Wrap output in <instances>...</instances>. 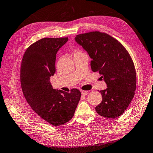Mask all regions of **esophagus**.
<instances>
[{
  "mask_svg": "<svg viewBox=\"0 0 153 153\" xmlns=\"http://www.w3.org/2000/svg\"><path fill=\"white\" fill-rule=\"evenodd\" d=\"M80 91H81V93H82V95H87V94H88V91L80 90Z\"/></svg>",
  "mask_w": 153,
  "mask_h": 153,
  "instance_id": "obj_1",
  "label": "esophagus"
}]
</instances>
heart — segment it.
<instances>
[{"instance_id":"heart-1","label":"heart","mask_w":153,"mask_h":153,"mask_svg":"<svg viewBox=\"0 0 153 153\" xmlns=\"http://www.w3.org/2000/svg\"><path fill=\"white\" fill-rule=\"evenodd\" d=\"M80 53V52L79 50H76L75 52H74V55H76V54H77V53Z\"/></svg>"}]
</instances>
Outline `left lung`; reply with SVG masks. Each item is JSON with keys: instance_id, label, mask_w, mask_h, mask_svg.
<instances>
[{"instance_id": "left-lung-1", "label": "left lung", "mask_w": 153, "mask_h": 153, "mask_svg": "<svg viewBox=\"0 0 153 153\" xmlns=\"http://www.w3.org/2000/svg\"><path fill=\"white\" fill-rule=\"evenodd\" d=\"M75 40L91 59V70L98 71L107 85L106 89L99 91L103 99L95 108L97 113L107 118L120 116L130 105L136 90V71L128 52L117 40L105 33L80 34Z\"/></svg>"}]
</instances>
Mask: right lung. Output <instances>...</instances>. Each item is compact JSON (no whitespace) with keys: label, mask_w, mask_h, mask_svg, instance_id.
I'll return each mask as SVG.
<instances>
[{"label":"right lung","mask_w":153,"mask_h":153,"mask_svg":"<svg viewBox=\"0 0 153 153\" xmlns=\"http://www.w3.org/2000/svg\"><path fill=\"white\" fill-rule=\"evenodd\" d=\"M68 37L43 38L26 50L20 69L23 95L32 109L47 123L59 126L74 116L81 93L53 89L50 82L55 73L56 55Z\"/></svg>","instance_id":"obj_1"}]
</instances>
